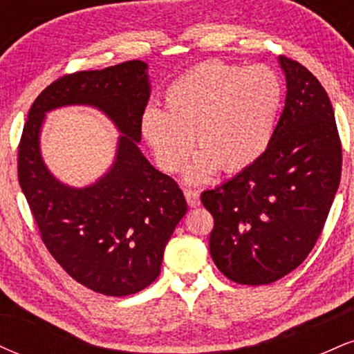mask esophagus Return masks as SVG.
I'll return each instance as SVG.
<instances>
[{
	"label": "esophagus",
	"mask_w": 354,
	"mask_h": 354,
	"mask_svg": "<svg viewBox=\"0 0 354 354\" xmlns=\"http://www.w3.org/2000/svg\"><path fill=\"white\" fill-rule=\"evenodd\" d=\"M185 196H186V201H188V205L191 208H196V206H200V193L194 189H185Z\"/></svg>",
	"instance_id": "esophagus-1"
}]
</instances>
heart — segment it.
<instances>
[{"label":"heart","instance_id":"heart-1","mask_svg":"<svg viewBox=\"0 0 354 354\" xmlns=\"http://www.w3.org/2000/svg\"><path fill=\"white\" fill-rule=\"evenodd\" d=\"M284 89L271 68L208 61L174 80L165 109L149 106L140 128L154 161L165 173L186 168L188 183L209 181L219 171L239 173L266 151L281 113ZM194 138H191L190 136Z\"/></svg>","mask_w":354,"mask_h":354}]
</instances>
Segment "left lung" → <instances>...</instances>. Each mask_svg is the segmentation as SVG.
I'll return each instance as SVG.
<instances>
[{
	"instance_id": "left-lung-1",
	"label": "left lung",
	"mask_w": 354,
	"mask_h": 354,
	"mask_svg": "<svg viewBox=\"0 0 354 354\" xmlns=\"http://www.w3.org/2000/svg\"><path fill=\"white\" fill-rule=\"evenodd\" d=\"M286 78L284 109L263 156L201 194L213 214L209 253L226 278L270 284L310 254L338 191L341 143L335 111L303 64L278 58Z\"/></svg>"
}]
</instances>
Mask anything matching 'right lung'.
<instances>
[{"instance_id": "1", "label": "right lung", "mask_w": 354, "mask_h": 354, "mask_svg": "<svg viewBox=\"0 0 354 354\" xmlns=\"http://www.w3.org/2000/svg\"><path fill=\"white\" fill-rule=\"evenodd\" d=\"M149 95L148 64L140 59L63 76L35 100L19 143V186L43 243L71 278L106 296L135 295L158 278L165 248L188 211L176 181L138 146ZM64 106L98 109L120 133L109 171L83 189L59 182L41 154L46 113Z\"/></svg>"}]
</instances>
